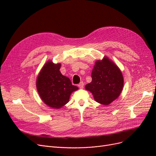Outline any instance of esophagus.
I'll list each match as a JSON object with an SVG mask.
<instances>
[{
  "instance_id": "esophagus-1",
  "label": "esophagus",
  "mask_w": 156,
  "mask_h": 156,
  "mask_svg": "<svg viewBox=\"0 0 156 156\" xmlns=\"http://www.w3.org/2000/svg\"><path fill=\"white\" fill-rule=\"evenodd\" d=\"M78 87L80 88H83L84 87V83L83 81H81V83H80L79 84H78Z\"/></svg>"
}]
</instances>
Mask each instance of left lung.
<instances>
[{
    "label": "left lung",
    "instance_id": "8db88e82",
    "mask_svg": "<svg viewBox=\"0 0 156 156\" xmlns=\"http://www.w3.org/2000/svg\"><path fill=\"white\" fill-rule=\"evenodd\" d=\"M92 82L85 88L90 92L96 101L108 105L120 96L124 86V78L117 66L105 56L97 60L92 72Z\"/></svg>",
    "mask_w": 156,
    "mask_h": 156
}]
</instances>
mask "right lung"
Instances as JSON below:
<instances>
[{"label": "right lung", "mask_w": 156, "mask_h": 156, "mask_svg": "<svg viewBox=\"0 0 156 156\" xmlns=\"http://www.w3.org/2000/svg\"><path fill=\"white\" fill-rule=\"evenodd\" d=\"M60 64L48 61L41 69L36 79V88L45 104L53 108H60L69 101L71 94L78 87L60 73Z\"/></svg>", "instance_id": "right-lung-1"}]
</instances>
